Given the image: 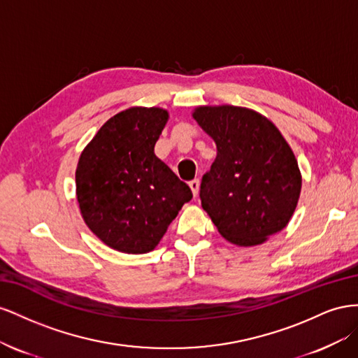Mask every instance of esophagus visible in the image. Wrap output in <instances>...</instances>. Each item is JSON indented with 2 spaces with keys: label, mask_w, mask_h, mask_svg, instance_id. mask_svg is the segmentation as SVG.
Instances as JSON below:
<instances>
[{
  "label": "esophagus",
  "mask_w": 358,
  "mask_h": 358,
  "mask_svg": "<svg viewBox=\"0 0 358 358\" xmlns=\"http://www.w3.org/2000/svg\"><path fill=\"white\" fill-rule=\"evenodd\" d=\"M189 186H190V189H192V192H193V195H198V190H199V180L198 178H195V180H192L190 182H189Z\"/></svg>",
  "instance_id": "34e87169"
}]
</instances>
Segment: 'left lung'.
<instances>
[{"label": "left lung", "instance_id": "left-lung-1", "mask_svg": "<svg viewBox=\"0 0 358 358\" xmlns=\"http://www.w3.org/2000/svg\"><path fill=\"white\" fill-rule=\"evenodd\" d=\"M193 118L217 145L199 198L219 232L255 246L282 231L297 207L301 176L280 131L258 112L229 105L201 106Z\"/></svg>", "mask_w": 358, "mask_h": 358}]
</instances>
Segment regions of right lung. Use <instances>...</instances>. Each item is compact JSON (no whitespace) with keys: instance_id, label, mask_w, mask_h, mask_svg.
<instances>
[{"instance_id":"obj_1","label":"right lung","mask_w":358,"mask_h":358,"mask_svg":"<svg viewBox=\"0 0 358 358\" xmlns=\"http://www.w3.org/2000/svg\"><path fill=\"white\" fill-rule=\"evenodd\" d=\"M168 121L160 108H130L108 120L79 157L76 193L88 228L109 248L147 253L192 199L156 155Z\"/></svg>"}]
</instances>
